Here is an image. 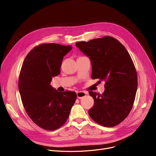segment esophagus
I'll return each instance as SVG.
<instances>
[{
  "label": "esophagus",
  "instance_id": "34e87169",
  "mask_svg": "<svg viewBox=\"0 0 156 156\" xmlns=\"http://www.w3.org/2000/svg\"><path fill=\"white\" fill-rule=\"evenodd\" d=\"M76 94H77L78 99H82L83 97H85V95H87V93L85 92H78L76 93Z\"/></svg>",
  "mask_w": 156,
  "mask_h": 156
}]
</instances>
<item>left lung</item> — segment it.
<instances>
[{"label": "left lung", "instance_id": "1", "mask_svg": "<svg viewBox=\"0 0 156 156\" xmlns=\"http://www.w3.org/2000/svg\"><path fill=\"white\" fill-rule=\"evenodd\" d=\"M76 45L91 60L92 78L105 81L100 94L90 91L94 104L89 109L90 118L105 127L119 125L133 108L138 79L133 62L126 48L112 37L105 36Z\"/></svg>", "mask_w": 156, "mask_h": 156}]
</instances>
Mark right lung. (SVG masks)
<instances>
[{
    "mask_svg": "<svg viewBox=\"0 0 156 156\" xmlns=\"http://www.w3.org/2000/svg\"><path fill=\"white\" fill-rule=\"evenodd\" d=\"M70 45L42 44L27 54L20 71L18 88L28 116L39 127L54 131L66 122L76 99L75 92H60L50 85L61 72Z\"/></svg>",
    "mask_w": 156,
    "mask_h": 156,
    "instance_id": "1",
    "label": "right lung"
}]
</instances>
